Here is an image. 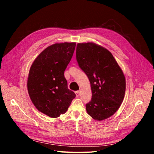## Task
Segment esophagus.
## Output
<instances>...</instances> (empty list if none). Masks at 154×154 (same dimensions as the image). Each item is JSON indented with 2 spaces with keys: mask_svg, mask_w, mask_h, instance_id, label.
<instances>
[{
  "mask_svg": "<svg viewBox=\"0 0 154 154\" xmlns=\"http://www.w3.org/2000/svg\"><path fill=\"white\" fill-rule=\"evenodd\" d=\"M75 95H76V97H79V96L81 95V93H80V91H76V92H75Z\"/></svg>",
  "mask_w": 154,
  "mask_h": 154,
  "instance_id": "34e87169",
  "label": "esophagus"
}]
</instances>
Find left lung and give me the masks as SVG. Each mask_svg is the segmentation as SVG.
Wrapping results in <instances>:
<instances>
[{
	"mask_svg": "<svg viewBox=\"0 0 154 154\" xmlns=\"http://www.w3.org/2000/svg\"><path fill=\"white\" fill-rule=\"evenodd\" d=\"M78 64L90 80L92 98L86 105L94 120L109 118L120 107L125 93V78L112 54L92 42L79 43L76 49Z\"/></svg>",
	"mask_w": 154,
	"mask_h": 154,
	"instance_id": "1",
	"label": "left lung"
}]
</instances>
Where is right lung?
<instances>
[{
	"label": "right lung",
	"mask_w": 154,
	"mask_h": 154,
	"mask_svg": "<svg viewBox=\"0 0 154 154\" xmlns=\"http://www.w3.org/2000/svg\"><path fill=\"white\" fill-rule=\"evenodd\" d=\"M75 45V42L52 45L39 54L29 70V97L39 112L51 118L65 113L76 96L68 88L64 75Z\"/></svg>",
	"instance_id": "add662e5"
}]
</instances>
